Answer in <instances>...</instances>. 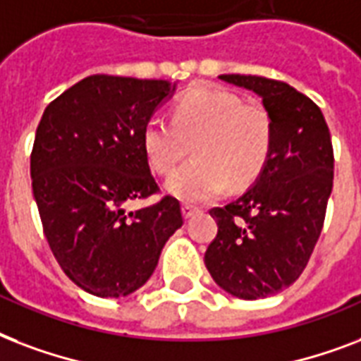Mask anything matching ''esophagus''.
Masks as SVG:
<instances>
[{"label":"esophagus","mask_w":361,"mask_h":361,"mask_svg":"<svg viewBox=\"0 0 361 361\" xmlns=\"http://www.w3.org/2000/svg\"><path fill=\"white\" fill-rule=\"evenodd\" d=\"M200 209L197 207H192V205H183V216L184 219H192L195 214H200Z\"/></svg>","instance_id":"1"}]
</instances>
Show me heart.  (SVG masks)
I'll return each mask as SVG.
<instances>
[{"mask_svg": "<svg viewBox=\"0 0 361 361\" xmlns=\"http://www.w3.org/2000/svg\"><path fill=\"white\" fill-rule=\"evenodd\" d=\"M192 145L195 161L167 178L166 190L186 203H205L226 190L245 188L262 175L273 149V118L262 103L200 86L171 109V122L150 118L142 152L150 169L169 175Z\"/></svg>", "mask_w": 361, "mask_h": 361, "instance_id": "b5f03b06", "label": "heart"}]
</instances>
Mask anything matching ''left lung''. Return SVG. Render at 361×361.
<instances>
[{
  "instance_id": "left-lung-1",
  "label": "left lung",
  "mask_w": 361,
  "mask_h": 361,
  "mask_svg": "<svg viewBox=\"0 0 361 361\" xmlns=\"http://www.w3.org/2000/svg\"><path fill=\"white\" fill-rule=\"evenodd\" d=\"M262 97L273 149L250 188L211 209L219 233L205 252L214 282L239 300H262L294 284L317 245L334 186V149L317 103L281 80L220 75Z\"/></svg>"
}]
</instances>
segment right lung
Listing matches in <instances>:
<instances>
[{
	"mask_svg": "<svg viewBox=\"0 0 361 361\" xmlns=\"http://www.w3.org/2000/svg\"><path fill=\"white\" fill-rule=\"evenodd\" d=\"M175 90L169 80L92 75L44 109L30 166L33 197L54 258L88 294H133L183 226L171 195L128 209L158 192L142 128Z\"/></svg>",
	"mask_w": 361,
	"mask_h": 361,
	"instance_id": "obj_1",
	"label": "right lung"
}]
</instances>
